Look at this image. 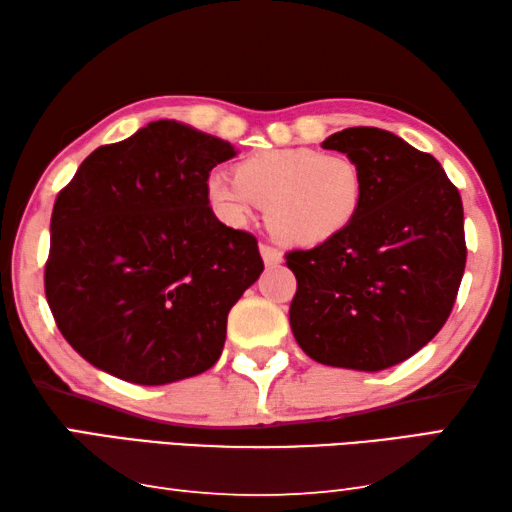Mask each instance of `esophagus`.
<instances>
[{
	"label": "esophagus",
	"instance_id": "34e87169",
	"mask_svg": "<svg viewBox=\"0 0 512 512\" xmlns=\"http://www.w3.org/2000/svg\"><path fill=\"white\" fill-rule=\"evenodd\" d=\"M259 255H262V259H264V264L266 266H277V264H282V253L277 248H273V246H266V244H262L259 246Z\"/></svg>",
	"mask_w": 512,
	"mask_h": 512
}]
</instances>
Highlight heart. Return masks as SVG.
<instances>
[{
    "label": "heart",
    "instance_id": "obj_1",
    "mask_svg": "<svg viewBox=\"0 0 512 512\" xmlns=\"http://www.w3.org/2000/svg\"><path fill=\"white\" fill-rule=\"evenodd\" d=\"M206 199L232 228L248 226L255 208H266V226L280 244L318 248L356 224L365 203V174L342 152L266 150L237 163L235 179L210 174Z\"/></svg>",
    "mask_w": 512,
    "mask_h": 512
}]
</instances>
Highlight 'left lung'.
<instances>
[{
	"label": "left lung",
	"mask_w": 512,
	"mask_h": 512,
	"mask_svg": "<svg viewBox=\"0 0 512 512\" xmlns=\"http://www.w3.org/2000/svg\"><path fill=\"white\" fill-rule=\"evenodd\" d=\"M324 150L356 159L365 203L345 235L293 250L291 331L329 367L380 371L423 349L448 320L466 268L459 190L434 156L392 132L349 127Z\"/></svg>",
	"instance_id": "1"
}]
</instances>
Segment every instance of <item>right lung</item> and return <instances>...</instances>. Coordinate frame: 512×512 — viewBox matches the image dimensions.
Wrapping results in <instances>:
<instances>
[{
	"label": "right lung",
	"mask_w": 512,
	"mask_h": 512,
	"mask_svg": "<svg viewBox=\"0 0 512 512\" xmlns=\"http://www.w3.org/2000/svg\"><path fill=\"white\" fill-rule=\"evenodd\" d=\"M237 150L156 120L91 152L55 199L46 302L89 365L134 385L199 376L264 271L257 239L215 217L212 167Z\"/></svg>",
	"instance_id": "1"
}]
</instances>
